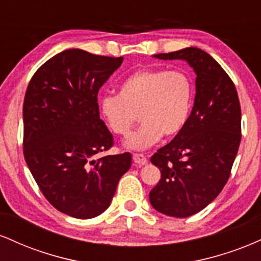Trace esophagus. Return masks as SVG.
<instances>
[{"instance_id": "obj_1", "label": "esophagus", "mask_w": 261, "mask_h": 261, "mask_svg": "<svg viewBox=\"0 0 261 261\" xmlns=\"http://www.w3.org/2000/svg\"><path fill=\"white\" fill-rule=\"evenodd\" d=\"M133 160L135 163L139 164V166H145V164H147V158L141 153H134Z\"/></svg>"}]
</instances>
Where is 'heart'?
<instances>
[{"label": "heart", "instance_id": "b5f03b06", "mask_svg": "<svg viewBox=\"0 0 261 261\" xmlns=\"http://www.w3.org/2000/svg\"><path fill=\"white\" fill-rule=\"evenodd\" d=\"M193 82L182 71L139 70L119 87V94L100 98L99 110L113 133L127 136L136 122V133L125 141V147L143 151L166 136L182 131L193 107Z\"/></svg>", "mask_w": 261, "mask_h": 261}]
</instances>
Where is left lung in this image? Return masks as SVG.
<instances>
[{
  "instance_id": "left-lung-1",
  "label": "left lung",
  "mask_w": 261,
  "mask_h": 261,
  "mask_svg": "<svg viewBox=\"0 0 261 261\" xmlns=\"http://www.w3.org/2000/svg\"><path fill=\"white\" fill-rule=\"evenodd\" d=\"M153 58L187 61L196 74L187 125L151 157L161 170V180L149 193L152 207L184 218L214 201L228 180L241 143V104L232 80L203 50L185 47Z\"/></svg>"
}]
</instances>
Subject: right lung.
I'll return each mask as SVG.
<instances>
[{
    "label": "right lung",
    "instance_id": "1",
    "mask_svg": "<svg viewBox=\"0 0 261 261\" xmlns=\"http://www.w3.org/2000/svg\"><path fill=\"white\" fill-rule=\"evenodd\" d=\"M124 58L70 49L34 73L23 104V152L41 193L68 216L88 220L109 207L131 154H95L113 146L98 92Z\"/></svg>",
    "mask_w": 261,
    "mask_h": 261
}]
</instances>
